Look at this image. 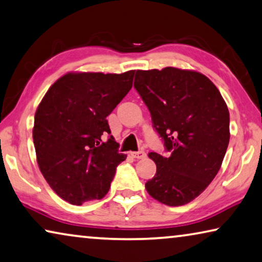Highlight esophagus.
<instances>
[{"mask_svg": "<svg viewBox=\"0 0 262 262\" xmlns=\"http://www.w3.org/2000/svg\"><path fill=\"white\" fill-rule=\"evenodd\" d=\"M130 155L134 159H144L146 158V153L143 150H139V151H132Z\"/></svg>", "mask_w": 262, "mask_h": 262, "instance_id": "34e87169", "label": "esophagus"}]
</instances>
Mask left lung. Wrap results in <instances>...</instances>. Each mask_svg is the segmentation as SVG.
<instances>
[{
  "label": "left lung",
  "instance_id": "left-lung-1",
  "mask_svg": "<svg viewBox=\"0 0 262 262\" xmlns=\"http://www.w3.org/2000/svg\"><path fill=\"white\" fill-rule=\"evenodd\" d=\"M134 87L170 154H148L156 174L148 194L167 206L193 201L215 178L229 142V112L215 84L194 70H136Z\"/></svg>",
  "mask_w": 262,
  "mask_h": 262
}]
</instances>
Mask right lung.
<instances>
[{
  "mask_svg": "<svg viewBox=\"0 0 262 262\" xmlns=\"http://www.w3.org/2000/svg\"><path fill=\"white\" fill-rule=\"evenodd\" d=\"M135 70L68 73L46 93L35 113L38 168L58 196L80 206L108 193L127 155L111 135L107 116L127 95Z\"/></svg>",
  "mask_w": 262,
  "mask_h": 262,
  "instance_id": "1",
  "label": "right lung"
}]
</instances>
